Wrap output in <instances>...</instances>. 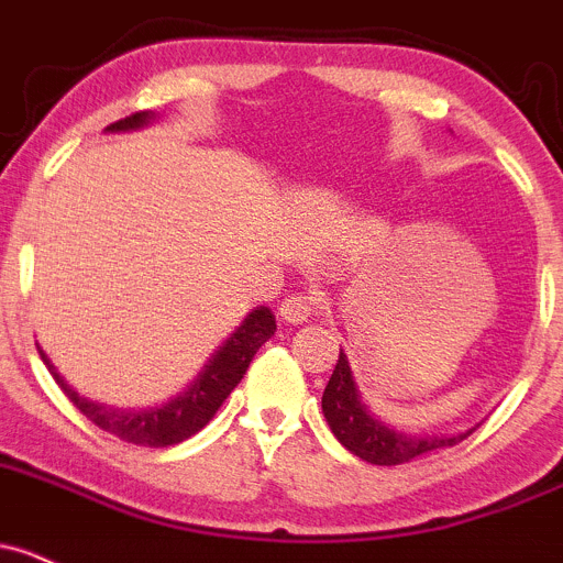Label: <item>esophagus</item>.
Instances as JSON below:
<instances>
[{"label":"esophagus","instance_id":"obj_1","mask_svg":"<svg viewBox=\"0 0 563 563\" xmlns=\"http://www.w3.org/2000/svg\"><path fill=\"white\" fill-rule=\"evenodd\" d=\"M321 299L313 297V294H291L286 302L280 305V316L286 323H302L308 318H313L318 310H321Z\"/></svg>","mask_w":563,"mask_h":563}]
</instances>
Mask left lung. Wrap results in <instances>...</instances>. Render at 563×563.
<instances>
[{
	"mask_svg": "<svg viewBox=\"0 0 563 563\" xmlns=\"http://www.w3.org/2000/svg\"><path fill=\"white\" fill-rule=\"evenodd\" d=\"M321 408L329 428H332L334 439H338L351 455L367 460V463L373 465L408 463V460L428 455V452L455 446L463 439H468L471 433V430H465V433L460 435H406L387 428V424H382L378 419H373L371 413H367V408L362 406L360 391L354 387V376H351V367L343 349H340L332 378H329L327 389H323Z\"/></svg>",
	"mask_w": 563,
	"mask_h": 563,
	"instance_id": "obj_1",
	"label": "left lung"
}]
</instances>
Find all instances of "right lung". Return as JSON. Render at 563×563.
<instances>
[{
    "instance_id": "right-lung-1",
    "label": "right lung",
    "mask_w": 563,
    "mask_h": 563,
    "mask_svg": "<svg viewBox=\"0 0 563 563\" xmlns=\"http://www.w3.org/2000/svg\"><path fill=\"white\" fill-rule=\"evenodd\" d=\"M152 119L150 111L130 113V117L113 122L108 130H133L144 128ZM277 323L272 318L269 308L253 310L242 327L220 345L218 354L209 360V365H203L201 376L190 384L181 395H176L172 402L161 408H146V411H119V408L100 406V402L87 400V397H78L76 389H70L65 384V378L54 371L45 354L40 351L43 362L48 365L51 376L56 378L62 391L70 397L73 406L89 419V422L98 424L106 433L117 435V439L128 441V444L139 446H172L179 441L196 435L209 419L218 413V408L223 406L225 397L231 395V389L242 382V376L247 373V365L253 362L255 351L266 343V340L275 334Z\"/></svg>"
}]
</instances>
